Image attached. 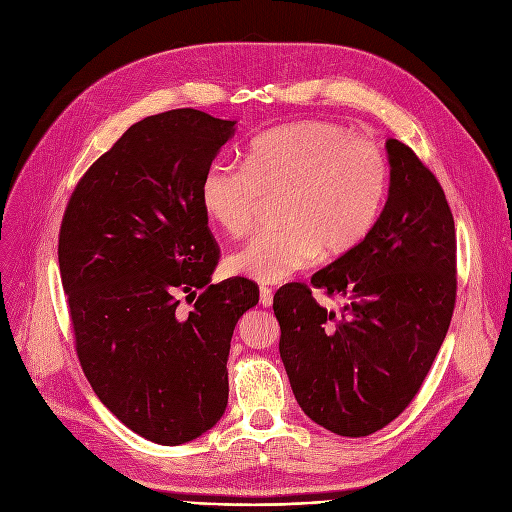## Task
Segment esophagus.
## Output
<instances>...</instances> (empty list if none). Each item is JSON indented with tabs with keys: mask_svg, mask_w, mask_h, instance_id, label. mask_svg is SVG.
Returning <instances> with one entry per match:
<instances>
[{
	"mask_svg": "<svg viewBox=\"0 0 512 512\" xmlns=\"http://www.w3.org/2000/svg\"><path fill=\"white\" fill-rule=\"evenodd\" d=\"M259 303H261L263 307H272V303H274V292H272V288L261 286V290H259Z\"/></svg>",
	"mask_w": 512,
	"mask_h": 512,
	"instance_id": "esophagus-1",
	"label": "esophagus"
}]
</instances>
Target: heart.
Here are the masks:
<instances>
[{"label":"heart","instance_id":"obj_1","mask_svg":"<svg viewBox=\"0 0 512 512\" xmlns=\"http://www.w3.org/2000/svg\"><path fill=\"white\" fill-rule=\"evenodd\" d=\"M388 164L378 145L326 120H305L259 137L245 168L213 164L199 188L201 207L226 234H249L263 201L278 203L276 232L230 255L228 270L276 284L359 247L382 211Z\"/></svg>","mask_w":512,"mask_h":512}]
</instances>
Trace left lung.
<instances>
[{
  "label": "left lung",
  "mask_w": 512,
  "mask_h": 512,
  "mask_svg": "<svg viewBox=\"0 0 512 512\" xmlns=\"http://www.w3.org/2000/svg\"><path fill=\"white\" fill-rule=\"evenodd\" d=\"M388 201L365 240L274 294L280 357L309 419L346 438L405 411L446 338L456 303V230L446 195L415 151L390 139ZM347 299L340 314L310 294Z\"/></svg>",
  "instance_id": "left-lung-1"
}]
</instances>
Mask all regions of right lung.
<instances>
[{"label": "right lung", "instance_id": "right-lung-1", "mask_svg": "<svg viewBox=\"0 0 512 512\" xmlns=\"http://www.w3.org/2000/svg\"><path fill=\"white\" fill-rule=\"evenodd\" d=\"M234 124L193 107L132 124L78 180L60 226L80 367L103 405L155 444L191 442L220 421L230 340L259 303L247 278L209 284L220 247L199 188ZM182 296L196 301L188 316Z\"/></svg>", "mask_w": 512, "mask_h": 512}]
</instances>
